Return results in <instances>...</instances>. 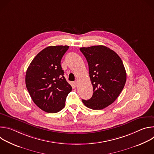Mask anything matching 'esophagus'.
I'll list each match as a JSON object with an SVG mask.
<instances>
[{"instance_id":"obj_1","label":"esophagus","mask_w":154,"mask_h":154,"mask_svg":"<svg viewBox=\"0 0 154 154\" xmlns=\"http://www.w3.org/2000/svg\"><path fill=\"white\" fill-rule=\"evenodd\" d=\"M74 86H76V87H77V86H78V82H77V80H76V81H75V82H74Z\"/></svg>"}]
</instances>
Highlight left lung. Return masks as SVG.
Returning a JSON list of instances; mask_svg holds the SVG:
<instances>
[{"label": "left lung", "instance_id": "obj_1", "mask_svg": "<svg viewBox=\"0 0 154 154\" xmlns=\"http://www.w3.org/2000/svg\"><path fill=\"white\" fill-rule=\"evenodd\" d=\"M89 66L93 94L82 102L88 108L102 109L111 105L122 91L126 71L122 61L113 50L104 46L81 48Z\"/></svg>", "mask_w": 154, "mask_h": 154}]
</instances>
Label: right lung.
<instances>
[{"instance_id":"1","label":"right lung","mask_w":154,"mask_h":154,"mask_svg":"<svg viewBox=\"0 0 154 154\" xmlns=\"http://www.w3.org/2000/svg\"><path fill=\"white\" fill-rule=\"evenodd\" d=\"M69 47L55 46L44 49L33 58L27 70L26 84L30 97L47 113L61 110L72 91L61 66V60Z\"/></svg>"}]
</instances>
